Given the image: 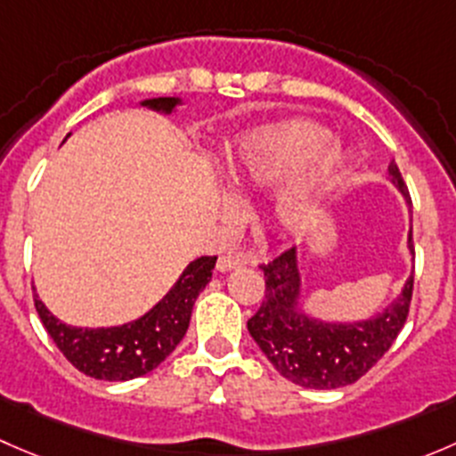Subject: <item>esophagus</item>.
Wrapping results in <instances>:
<instances>
[{"mask_svg":"<svg viewBox=\"0 0 456 456\" xmlns=\"http://www.w3.org/2000/svg\"><path fill=\"white\" fill-rule=\"evenodd\" d=\"M242 265H247V257L220 256L218 262H216V269H218V271H233V269H240Z\"/></svg>","mask_w":456,"mask_h":456,"instance_id":"obj_1","label":"esophagus"}]
</instances>
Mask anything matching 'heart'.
I'll list each match as a JSON object with an SVG mask.
<instances>
[{
	"label": "heart",
	"instance_id": "heart-1",
	"mask_svg": "<svg viewBox=\"0 0 456 456\" xmlns=\"http://www.w3.org/2000/svg\"><path fill=\"white\" fill-rule=\"evenodd\" d=\"M330 141L333 134L309 118L247 132L224 165V185L236 196L282 185L269 207V224L280 236H300L351 167V156Z\"/></svg>",
	"mask_w": 456,
	"mask_h": 456
}]
</instances>
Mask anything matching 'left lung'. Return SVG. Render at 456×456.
<instances>
[{
	"label": "left lung",
	"instance_id": "obj_1",
	"mask_svg": "<svg viewBox=\"0 0 456 456\" xmlns=\"http://www.w3.org/2000/svg\"><path fill=\"white\" fill-rule=\"evenodd\" d=\"M388 176L411 209V194L395 163L388 165ZM408 251L415 260L412 227ZM260 269L265 271V300L247 322V329L275 370L297 386L330 390L353 384L381 360L406 324L415 282L412 273L402 293L379 314L366 320L326 322L302 309V273L296 249L284 251Z\"/></svg>",
	"mask_w": 456,
	"mask_h": 456
}]
</instances>
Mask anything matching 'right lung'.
I'll return each mask as SVG.
<instances>
[{
    "label": "right lung",
    "instance_id": "obj_1",
    "mask_svg": "<svg viewBox=\"0 0 456 456\" xmlns=\"http://www.w3.org/2000/svg\"><path fill=\"white\" fill-rule=\"evenodd\" d=\"M183 99L159 96L141 105L160 114L176 112ZM216 256L191 260L174 287L145 315L121 326L84 329L54 317L35 293V309L45 330L75 369L94 379L127 381L154 370L181 344L190 326L191 309L202 289L209 284Z\"/></svg>",
    "mask_w": 456,
    "mask_h": 456
}]
</instances>
